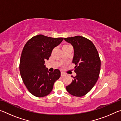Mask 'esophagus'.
I'll list each match as a JSON object with an SVG mask.
<instances>
[{
  "label": "esophagus",
  "instance_id": "obj_1",
  "mask_svg": "<svg viewBox=\"0 0 121 121\" xmlns=\"http://www.w3.org/2000/svg\"><path fill=\"white\" fill-rule=\"evenodd\" d=\"M65 75V73H61V77H63Z\"/></svg>",
  "mask_w": 121,
  "mask_h": 121
}]
</instances>
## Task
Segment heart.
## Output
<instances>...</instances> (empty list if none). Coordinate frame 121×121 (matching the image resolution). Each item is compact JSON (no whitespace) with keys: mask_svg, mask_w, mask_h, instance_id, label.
Instances as JSON below:
<instances>
[{"mask_svg":"<svg viewBox=\"0 0 121 121\" xmlns=\"http://www.w3.org/2000/svg\"><path fill=\"white\" fill-rule=\"evenodd\" d=\"M70 47H71V46L69 45H62V50H65V49L70 48Z\"/></svg>","mask_w":121,"mask_h":121,"instance_id":"b5f03b06","label":"heart"}]
</instances>
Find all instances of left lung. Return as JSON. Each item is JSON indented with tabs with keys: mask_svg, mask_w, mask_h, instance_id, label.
Instances as JSON below:
<instances>
[{
	"mask_svg": "<svg viewBox=\"0 0 121 121\" xmlns=\"http://www.w3.org/2000/svg\"><path fill=\"white\" fill-rule=\"evenodd\" d=\"M74 49L73 63L75 65L76 76L66 90L75 97H82L89 92L99 78L101 61L97 48L91 40L77 36L65 38Z\"/></svg>",
	"mask_w": 121,
	"mask_h": 121,
	"instance_id": "8db88e82",
	"label": "left lung"
}]
</instances>
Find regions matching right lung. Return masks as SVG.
I'll use <instances>...</instances> for the list:
<instances>
[{
    "mask_svg": "<svg viewBox=\"0 0 121 121\" xmlns=\"http://www.w3.org/2000/svg\"><path fill=\"white\" fill-rule=\"evenodd\" d=\"M63 39L38 35L30 39L24 46L20 58V75L28 91L35 97L49 95L54 82L60 77L59 69L49 72L44 63L53 49Z\"/></svg>",
    "mask_w": 121,
    "mask_h": 121,
    "instance_id": "add662e5",
    "label": "right lung"
}]
</instances>
